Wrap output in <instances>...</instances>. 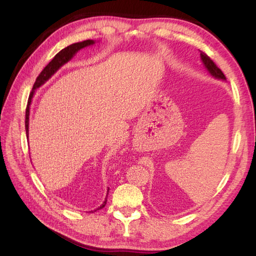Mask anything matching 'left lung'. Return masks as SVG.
<instances>
[{
	"instance_id": "8db88e82",
	"label": "left lung",
	"mask_w": 256,
	"mask_h": 256,
	"mask_svg": "<svg viewBox=\"0 0 256 256\" xmlns=\"http://www.w3.org/2000/svg\"><path fill=\"white\" fill-rule=\"evenodd\" d=\"M200 57H201V60H202L204 64V67L210 72L212 77H214L216 79H222V80L226 79L224 72H221V69L218 68V66H216V64L214 62V60H212V59L208 55H206L204 52H200Z\"/></svg>"
}]
</instances>
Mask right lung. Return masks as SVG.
Wrapping results in <instances>:
<instances>
[{
    "label": "right lung",
    "instance_id": "right-lung-1",
    "mask_svg": "<svg viewBox=\"0 0 256 256\" xmlns=\"http://www.w3.org/2000/svg\"><path fill=\"white\" fill-rule=\"evenodd\" d=\"M94 42L88 40H84V42H74L72 45H69L66 48H64L60 52H59L57 55L52 59V62L47 64V66L42 69V72L38 76L34 86H32V92L30 94V98H28V102H27V106H26V113H25V130H26V135L27 138H28V120H30V103H32V96L35 94V90L37 88H40L42 84H44L46 81L50 79L52 76L55 74L57 70L60 68L62 66H64V64L68 62L70 59H72L74 55L76 52L78 50H82V48L86 47V46H90V45H94ZM108 197V196H106ZM106 204V200L103 201V204L99 206V208L94 210V211H90V212H94L96 210H100L102 208H104Z\"/></svg>",
    "mask_w": 256,
    "mask_h": 256
}]
</instances>
